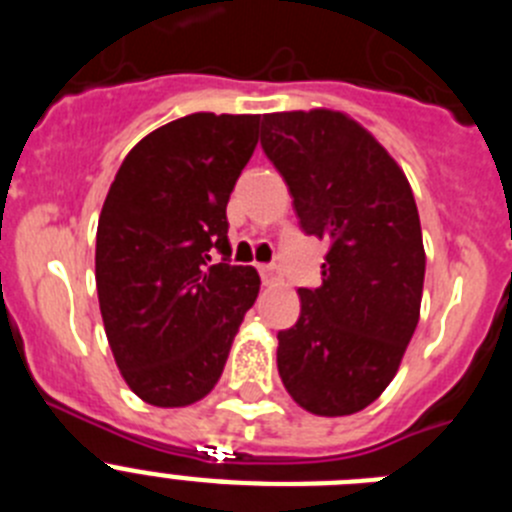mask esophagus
<instances>
[{
    "mask_svg": "<svg viewBox=\"0 0 512 512\" xmlns=\"http://www.w3.org/2000/svg\"><path fill=\"white\" fill-rule=\"evenodd\" d=\"M259 274L264 284H277L279 282V266L277 264H261Z\"/></svg>",
    "mask_w": 512,
    "mask_h": 512,
    "instance_id": "34e87169",
    "label": "esophagus"
}]
</instances>
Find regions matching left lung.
<instances>
[{
    "instance_id": "8db88e82",
    "label": "left lung",
    "mask_w": 512,
    "mask_h": 512,
    "mask_svg": "<svg viewBox=\"0 0 512 512\" xmlns=\"http://www.w3.org/2000/svg\"><path fill=\"white\" fill-rule=\"evenodd\" d=\"M261 148L300 228L330 243L323 284L297 289L300 318L279 330V377L307 413H359L387 390L420 318L425 251L413 189L343 112L264 115Z\"/></svg>"
}]
</instances>
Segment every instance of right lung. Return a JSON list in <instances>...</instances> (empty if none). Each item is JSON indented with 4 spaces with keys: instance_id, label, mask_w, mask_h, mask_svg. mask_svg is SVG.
Segmentation results:
<instances>
[{
    "instance_id": "right-lung-1",
    "label": "right lung",
    "mask_w": 512,
    "mask_h": 512,
    "mask_svg": "<svg viewBox=\"0 0 512 512\" xmlns=\"http://www.w3.org/2000/svg\"><path fill=\"white\" fill-rule=\"evenodd\" d=\"M259 115L194 112L148 133L115 174L97 225L99 310L130 390L156 408L210 395L259 295L253 266L212 264L256 148Z\"/></svg>"
}]
</instances>
